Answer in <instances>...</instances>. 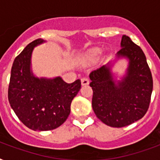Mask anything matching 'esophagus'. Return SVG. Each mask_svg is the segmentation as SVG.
Returning <instances> with one entry per match:
<instances>
[{"instance_id":"esophagus-1","label":"esophagus","mask_w":160,"mask_h":160,"mask_svg":"<svg viewBox=\"0 0 160 160\" xmlns=\"http://www.w3.org/2000/svg\"><path fill=\"white\" fill-rule=\"evenodd\" d=\"M90 84V80L88 78H83L82 80H81V85L83 86H85V85H88Z\"/></svg>"}]
</instances>
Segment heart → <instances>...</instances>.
<instances>
[{"instance_id":"heart-1","label":"heart","mask_w":160,"mask_h":160,"mask_svg":"<svg viewBox=\"0 0 160 160\" xmlns=\"http://www.w3.org/2000/svg\"><path fill=\"white\" fill-rule=\"evenodd\" d=\"M101 52L102 51L100 48H93L85 54V58L89 60H95L99 57Z\"/></svg>"}]
</instances>
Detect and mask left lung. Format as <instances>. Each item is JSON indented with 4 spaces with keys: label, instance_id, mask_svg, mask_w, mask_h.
<instances>
[{
    "label": "left lung",
    "instance_id": "left-lung-1",
    "mask_svg": "<svg viewBox=\"0 0 160 160\" xmlns=\"http://www.w3.org/2000/svg\"><path fill=\"white\" fill-rule=\"evenodd\" d=\"M120 46L116 60H128L121 80H116L112 72L114 62H109L90 74L93 110L104 124L115 128L127 126L143 118L153 91L151 71L141 48L125 35L122 36Z\"/></svg>",
    "mask_w": 160,
    "mask_h": 160
}]
</instances>
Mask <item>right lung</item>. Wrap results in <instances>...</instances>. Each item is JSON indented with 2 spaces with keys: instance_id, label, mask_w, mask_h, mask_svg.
Wrapping results in <instances>:
<instances>
[{
  "instance_id": "1",
  "label": "right lung",
  "mask_w": 160,
  "mask_h": 160,
  "mask_svg": "<svg viewBox=\"0 0 160 160\" xmlns=\"http://www.w3.org/2000/svg\"><path fill=\"white\" fill-rule=\"evenodd\" d=\"M37 39L17 55L11 67L8 100L19 119L29 129L47 131L60 126L70 113V104L80 91V80L68 84L60 76L37 77L31 70L36 46L45 43Z\"/></svg>"
}]
</instances>
